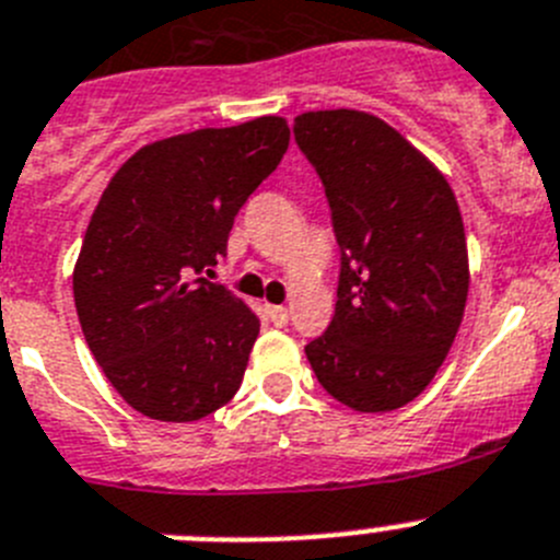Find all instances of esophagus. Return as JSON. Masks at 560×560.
Segmentation results:
<instances>
[{
  "mask_svg": "<svg viewBox=\"0 0 560 560\" xmlns=\"http://www.w3.org/2000/svg\"><path fill=\"white\" fill-rule=\"evenodd\" d=\"M266 311H269V319H271V323L280 325V328H283V325L289 323L291 311L285 308V305H269V308H266Z\"/></svg>",
  "mask_w": 560,
  "mask_h": 560,
  "instance_id": "1",
  "label": "esophagus"
}]
</instances>
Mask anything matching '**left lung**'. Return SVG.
Instances as JSON below:
<instances>
[{"mask_svg":"<svg viewBox=\"0 0 560 560\" xmlns=\"http://www.w3.org/2000/svg\"><path fill=\"white\" fill-rule=\"evenodd\" d=\"M294 137L323 179L341 249L336 314L305 355L325 393L345 407H407L446 361L468 300L454 190L375 114L305 112Z\"/></svg>","mask_w":560,"mask_h":560,"instance_id":"8db88e82","label":"left lung"}]
</instances>
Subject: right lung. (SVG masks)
Wrapping results in <instances>:
<instances>
[{
  "label": "right lung",
  "mask_w": 560,
  "mask_h": 560,
  "mask_svg": "<svg viewBox=\"0 0 560 560\" xmlns=\"http://www.w3.org/2000/svg\"><path fill=\"white\" fill-rule=\"evenodd\" d=\"M283 117L199 128L142 145L103 190L72 291L86 345L128 407L192 423L237 393L260 323L196 277L226 255L237 210L280 165Z\"/></svg>",
  "instance_id": "1"
}]
</instances>
